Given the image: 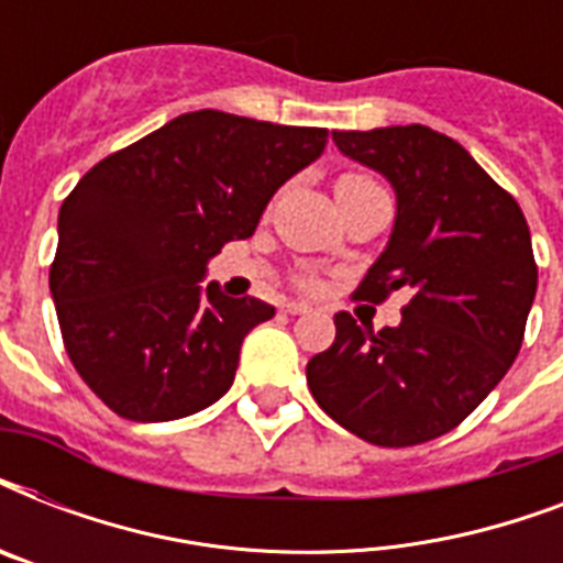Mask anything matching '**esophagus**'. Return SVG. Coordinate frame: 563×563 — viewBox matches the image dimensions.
<instances>
[{"label": "esophagus", "instance_id": "1", "mask_svg": "<svg viewBox=\"0 0 563 563\" xmlns=\"http://www.w3.org/2000/svg\"><path fill=\"white\" fill-rule=\"evenodd\" d=\"M283 309L289 316H300V312H309V303H303V300H289V303H283Z\"/></svg>", "mask_w": 563, "mask_h": 563}]
</instances>
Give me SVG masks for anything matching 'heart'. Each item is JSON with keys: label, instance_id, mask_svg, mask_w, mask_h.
Instances as JSON below:
<instances>
[{"label": "heart", "instance_id": "obj_1", "mask_svg": "<svg viewBox=\"0 0 563 563\" xmlns=\"http://www.w3.org/2000/svg\"><path fill=\"white\" fill-rule=\"evenodd\" d=\"M371 184H376V180H371L368 175H356V172H347V175H342V178L335 180V192L339 189H356V187H371Z\"/></svg>", "mask_w": 563, "mask_h": 563}]
</instances>
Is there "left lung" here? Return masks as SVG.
<instances>
[{
  "mask_svg": "<svg viewBox=\"0 0 563 563\" xmlns=\"http://www.w3.org/2000/svg\"><path fill=\"white\" fill-rule=\"evenodd\" d=\"M339 152L397 195L388 245L356 295L409 289L397 327L335 316V342L307 365L309 391L347 432L415 446L455 429L511 368L538 291L520 203L450 136L427 125L333 131Z\"/></svg>",
  "mask_w": 563,
  "mask_h": 563,
  "instance_id": "obj_1",
  "label": "left lung"
}]
</instances>
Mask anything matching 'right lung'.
Masks as SVG:
<instances>
[{
	"mask_svg": "<svg viewBox=\"0 0 563 563\" xmlns=\"http://www.w3.org/2000/svg\"><path fill=\"white\" fill-rule=\"evenodd\" d=\"M324 145L327 128L195 110L66 195L48 289L75 371L119 418H187L233 385L242 339L274 307L203 289L207 260L254 236L272 195Z\"/></svg>",
	"mask_w": 563,
	"mask_h": 563,
	"instance_id": "right-lung-1",
	"label": "right lung"
}]
</instances>
